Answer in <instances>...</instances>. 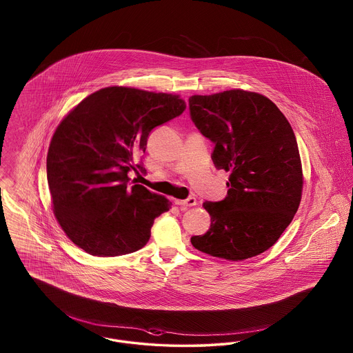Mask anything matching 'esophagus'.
<instances>
[{"label":"esophagus","instance_id":"34e87169","mask_svg":"<svg viewBox=\"0 0 353 353\" xmlns=\"http://www.w3.org/2000/svg\"><path fill=\"white\" fill-rule=\"evenodd\" d=\"M174 203L179 205V206H181L183 209H186V208H189V206H194V205L197 203V200H196L194 197H189V199H186V200H176Z\"/></svg>","mask_w":353,"mask_h":353}]
</instances>
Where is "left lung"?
<instances>
[{"label": "left lung", "mask_w": 353, "mask_h": 353, "mask_svg": "<svg viewBox=\"0 0 353 353\" xmlns=\"http://www.w3.org/2000/svg\"><path fill=\"white\" fill-rule=\"evenodd\" d=\"M190 118L214 143L217 169L230 172L228 196L203 202L210 229L190 238L200 252L243 261L270 249L302 200V161L296 137L269 98L243 90L189 98Z\"/></svg>", "instance_id": "1"}]
</instances>
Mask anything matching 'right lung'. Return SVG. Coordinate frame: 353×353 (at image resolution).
<instances>
[{"label": "right lung", "instance_id": "obj_1", "mask_svg": "<svg viewBox=\"0 0 353 353\" xmlns=\"http://www.w3.org/2000/svg\"><path fill=\"white\" fill-rule=\"evenodd\" d=\"M179 95L105 87L84 98L57 127L48 152V183L55 219L68 238L97 256L145 246L153 221L172 202L128 172H145L134 157L152 130L179 115Z\"/></svg>", "mask_w": 353, "mask_h": 353}]
</instances>
